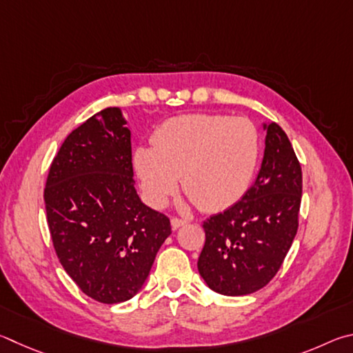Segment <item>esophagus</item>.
<instances>
[{
  "label": "esophagus",
  "instance_id": "esophagus-1",
  "mask_svg": "<svg viewBox=\"0 0 353 353\" xmlns=\"http://www.w3.org/2000/svg\"><path fill=\"white\" fill-rule=\"evenodd\" d=\"M170 223H172V228L173 230H178V228H181V226H184L188 223V220H183V219H176V217H172V220H170Z\"/></svg>",
  "mask_w": 353,
  "mask_h": 353
}]
</instances>
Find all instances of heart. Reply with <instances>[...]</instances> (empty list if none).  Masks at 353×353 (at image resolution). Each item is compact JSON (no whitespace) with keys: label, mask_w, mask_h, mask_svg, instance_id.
Instances as JSON below:
<instances>
[{"label":"heart","mask_w":353,"mask_h":353,"mask_svg":"<svg viewBox=\"0 0 353 353\" xmlns=\"http://www.w3.org/2000/svg\"><path fill=\"white\" fill-rule=\"evenodd\" d=\"M261 157V136L245 117L181 114L161 123L153 147L134 150L133 165L142 194L154 208L183 190L206 212H219L243 199Z\"/></svg>","instance_id":"1"}]
</instances>
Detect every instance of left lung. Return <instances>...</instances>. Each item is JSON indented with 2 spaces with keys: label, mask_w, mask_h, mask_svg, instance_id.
<instances>
[{
  "label": "left lung",
  "mask_w": 353,
  "mask_h": 353,
  "mask_svg": "<svg viewBox=\"0 0 353 353\" xmlns=\"http://www.w3.org/2000/svg\"><path fill=\"white\" fill-rule=\"evenodd\" d=\"M261 170L248 192L205 221L206 242L199 271L206 285L225 296H245L273 279L298 232L302 172L285 132L263 122Z\"/></svg>",
  "instance_id": "left-lung-1"
}]
</instances>
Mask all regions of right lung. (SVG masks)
Segmentation results:
<instances>
[{"label": "right lung", "instance_id": "right-lung-1", "mask_svg": "<svg viewBox=\"0 0 353 353\" xmlns=\"http://www.w3.org/2000/svg\"><path fill=\"white\" fill-rule=\"evenodd\" d=\"M132 133L119 107L68 134L49 169L45 208L68 276L102 304L132 299L144 285L170 220L134 188Z\"/></svg>", "mask_w": 353, "mask_h": 353}]
</instances>
